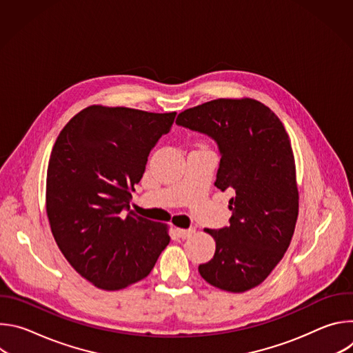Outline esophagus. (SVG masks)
<instances>
[{
    "label": "esophagus",
    "instance_id": "obj_1",
    "mask_svg": "<svg viewBox=\"0 0 353 353\" xmlns=\"http://www.w3.org/2000/svg\"><path fill=\"white\" fill-rule=\"evenodd\" d=\"M176 232L179 234V237L187 239V237H190L195 232V229H176Z\"/></svg>",
    "mask_w": 353,
    "mask_h": 353
}]
</instances>
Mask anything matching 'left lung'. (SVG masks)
Segmentation results:
<instances>
[{"mask_svg":"<svg viewBox=\"0 0 353 353\" xmlns=\"http://www.w3.org/2000/svg\"><path fill=\"white\" fill-rule=\"evenodd\" d=\"M177 125L211 137L221 162L215 185L230 190L229 226L205 229L214 259L198 271L208 283L241 293L260 285L282 260L299 214L289 135L275 113L254 99H216L181 112Z\"/></svg>","mask_w":353,"mask_h":353,"instance_id":"1","label":"left lung"}]
</instances>
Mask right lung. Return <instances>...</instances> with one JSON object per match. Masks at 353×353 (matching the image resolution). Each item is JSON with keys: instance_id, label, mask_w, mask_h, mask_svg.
I'll list each match as a JSON object with an SVG mask.
<instances>
[{"instance_id": "add662e5", "label": "right lung", "mask_w": 353, "mask_h": 353, "mask_svg": "<svg viewBox=\"0 0 353 353\" xmlns=\"http://www.w3.org/2000/svg\"><path fill=\"white\" fill-rule=\"evenodd\" d=\"M173 113L89 106L60 132L50 155L46 210L72 268L105 290L149 275L169 244L168 225L130 210L148 157L173 125Z\"/></svg>"}]
</instances>
